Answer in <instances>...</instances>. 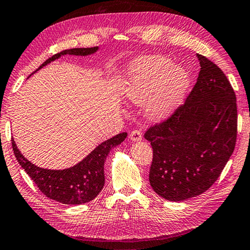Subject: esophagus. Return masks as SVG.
Instances as JSON below:
<instances>
[{
	"mask_svg": "<svg viewBox=\"0 0 250 250\" xmlns=\"http://www.w3.org/2000/svg\"><path fill=\"white\" fill-rule=\"evenodd\" d=\"M130 139L132 141H141L142 140V132L140 130H133L130 133Z\"/></svg>",
	"mask_w": 250,
	"mask_h": 250,
	"instance_id": "34e87169",
	"label": "esophagus"
}]
</instances>
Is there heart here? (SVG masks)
<instances>
[{"label":"heart","instance_id":"b5f03b06","mask_svg":"<svg viewBox=\"0 0 250 250\" xmlns=\"http://www.w3.org/2000/svg\"><path fill=\"white\" fill-rule=\"evenodd\" d=\"M189 85V75L164 56H147L132 63L128 72L125 97L134 104L147 100V115L164 119L180 105Z\"/></svg>","mask_w":250,"mask_h":250}]
</instances>
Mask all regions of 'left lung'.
I'll list each match as a JSON object with an SVG mask.
<instances>
[{"instance_id": "1", "label": "left lung", "mask_w": 250, "mask_h": 250, "mask_svg": "<svg viewBox=\"0 0 250 250\" xmlns=\"http://www.w3.org/2000/svg\"><path fill=\"white\" fill-rule=\"evenodd\" d=\"M197 57L200 71L184 104L144 133L153 147L149 183L171 202L211 188L236 144L235 92L216 63Z\"/></svg>"}]
</instances>
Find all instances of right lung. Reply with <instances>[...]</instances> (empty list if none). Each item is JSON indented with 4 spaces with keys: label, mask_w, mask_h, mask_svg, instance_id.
Here are the masks:
<instances>
[{
    "label": "right lung",
    "mask_w": 250,
    "mask_h": 250,
    "mask_svg": "<svg viewBox=\"0 0 250 250\" xmlns=\"http://www.w3.org/2000/svg\"><path fill=\"white\" fill-rule=\"evenodd\" d=\"M97 47L70 48L55 54L44 62L39 69L65 54L85 56L94 53ZM38 70V69H37ZM126 138L125 132L103 142L86 157L73 167L65 170H47L31 164L21 154L15 141L12 146L15 157L39 189L50 199L66 205H81L94 199L105 184L104 163L111 148Z\"/></svg>",
    "instance_id": "1"
}]
</instances>
